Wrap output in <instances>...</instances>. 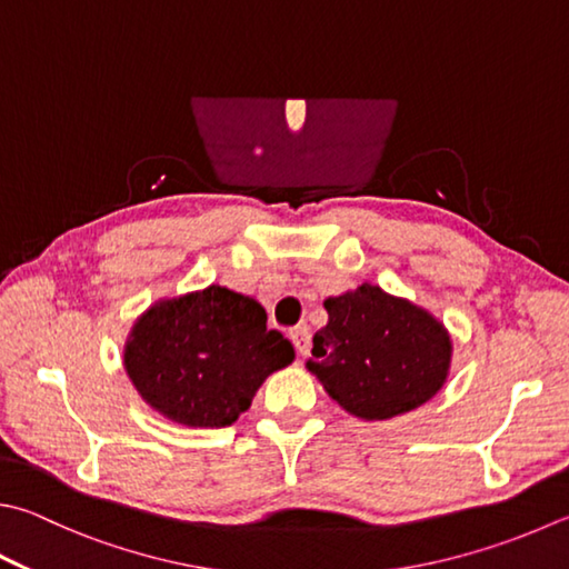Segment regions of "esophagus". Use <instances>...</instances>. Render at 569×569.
<instances>
[{
	"label": "esophagus",
	"mask_w": 569,
	"mask_h": 569,
	"mask_svg": "<svg viewBox=\"0 0 569 569\" xmlns=\"http://www.w3.org/2000/svg\"><path fill=\"white\" fill-rule=\"evenodd\" d=\"M289 339H292V345H295L299 357H307V353H309V341H312V335H309V329L305 325L302 327H295L292 331H289Z\"/></svg>",
	"instance_id": "obj_1"
}]
</instances>
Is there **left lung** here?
I'll use <instances>...</instances> for the list:
<instances>
[{
  "mask_svg": "<svg viewBox=\"0 0 569 569\" xmlns=\"http://www.w3.org/2000/svg\"><path fill=\"white\" fill-rule=\"evenodd\" d=\"M325 309L307 369L347 413L386 421L443 389L453 341L428 309L369 282L327 297Z\"/></svg>",
  "mask_w": 569,
  "mask_h": 569,
  "instance_id": "left-lung-1",
  "label": "left lung"
}]
</instances>
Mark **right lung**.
I'll return each instance as SVG.
<instances>
[{"label":"right lung","instance_id":"right-lung-1","mask_svg":"<svg viewBox=\"0 0 569 569\" xmlns=\"http://www.w3.org/2000/svg\"><path fill=\"white\" fill-rule=\"evenodd\" d=\"M292 361V341L267 329L264 307L220 284L158 299L123 347L141 399L188 428L232 426L264 379Z\"/></svg>","mask_w":569,"mask_h":569}]
</instances>
